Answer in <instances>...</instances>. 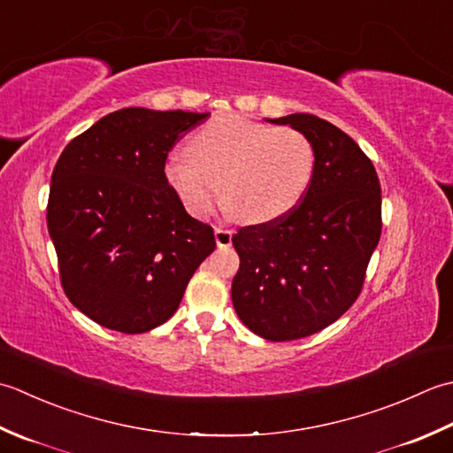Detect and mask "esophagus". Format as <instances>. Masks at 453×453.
<instances>
[{
    "mask_svg": "<svg viewBox=\"0 0 453 453\" xmlns=\"http://www.w3.org/2000/svg\"><path fill=\"white\" fill-rule=\"evenodd\" d=\"M233 236H234L233 228H223V226L215 228V240L219 248H228L233 244Z\"/></svg>",
    "mask_w": 453,
    "mask_h": 453,
    "instance_id": "obj_1",
    "label": "esophagus"
}]
</instances>
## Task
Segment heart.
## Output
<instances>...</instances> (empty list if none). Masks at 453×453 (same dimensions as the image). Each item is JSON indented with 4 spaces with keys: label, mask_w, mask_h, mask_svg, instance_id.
Masks as SVG:
<instances>
[{
    "label": "heart",
    "mask_w": 453,
    "mask_h": 453,
    "mask_svg": "<svg viewBox=\"0 0 453 453\" xmlns=\"http://www.w3.org/2000/svg\"><path fill=\"white\" fill-rule=\"evenodd\" d=\"M188 153L165 162V180L193 217H207L219 193L228 215L260 225L291 211L315 173V146L293 127L240 115L211 119L189 138Z\"/></svg>",
    "instance_id": "obj_1"
}]
</instances>
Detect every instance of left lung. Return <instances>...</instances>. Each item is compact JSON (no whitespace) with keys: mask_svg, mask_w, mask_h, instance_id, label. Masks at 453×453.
Segmentation results:
<instances>
[{"mask_svg":"<svg viewBox=\"0 0 453 453\" xmlns=\"http://www.w3.org/2000/svg\"><path fill=\"white\" fill-rule=\"evenodd\" d=\"M272 123L311 138L315 173L291 211L233 236V303L254 334L288 342L326 328L362 293L381 236V186L354 138L325 119L295 113Z\"/></svg>","mask_w":453,"mask_h":453,"instance_id":"obj_1","label":"left lung"}]
</instances>
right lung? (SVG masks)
Listing matches in <instances>:
<instances>
[{
    "label": "right lung",
    "instance_id": "1",
    "mask_svg": "<svg viewBox=\"0 0 453 453\" xmlns=\"http://www.w3.org/2000/svg\"><path fill=\"white\" fill-rule=\"evenodd\" d=\"M207 119L127 107L62 150L46 225L64 293L97 325L123 334L164 325L215 250L213 228L188 215L164 172L173 144Z\"/></svg>",
    "mask_w": 453,
    "mask_h": 453
}]
</instances>
